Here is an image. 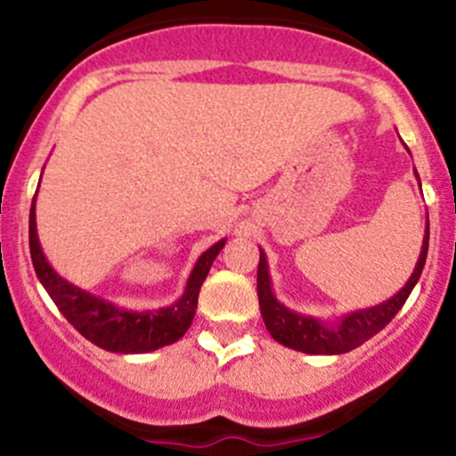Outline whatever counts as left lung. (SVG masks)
<instances>
[{
  "label": "left lung",
  "mask_w": 456,
  "mask_h": 456,
  "mask_svg": "<svg viewBox=\"0 0 456 456\" xmlns=\"http://www.w3.org/2000/svg\"><path fill=\"white\" fill-rule=\"evenodd\" d=\"M415 176L419 181V174L415 169ZM421 187V183H419ZM428 240H430V223L426 218V236L421 242V254L417 260L415 271L411 273L408 282L388 297L386 302L369 309L353 311V314H344L339 320L326 322L320 317L302 315L284 306L278 297L273 296L269 278V265H266L265 251L260 249V262H257V300H260V314L265 320L266 330L275 342L282 346L293 348V351L309 353V355H339V353H348L353 348L362 346L366 339L379 333L395 315L399 314L403 305H406L408 296L415 289L417 280L421 278L424 271L426 256H428Z\"/></svg>",
  "instance_id": "1"
}]
</instances>
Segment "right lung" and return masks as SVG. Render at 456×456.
Masks as SVG:
<instances>
[{"instance_id":"obj_1","label":"right lung","mask_w":456,"mask_h":456,"mask_svg":"<svg viewBox=\"0 0 456 456\" xmlns=\"http://www.w3.org/2000/svg\"><path fill=\"white\" fill-rule=\"evenodd\" d=\"M35 199L30 207V223H28V240H30V257L35 273L48 296L53 297L54 305L59 306L63 317L90 339L99 348L110 353H123V355H134V353H150L156 348L169 346V344L178 342L187 329L191 326V320L196 315V306H199V293L202 282H205L207 273H209L211 265H214L216 256L224 247L227 238L211 245L209 249L196 260L194 269H191L190 278H187L185 291L163 309H150V311H130L123 306L114 305V302L103 300L99 296L84 291V289L75 287L68 282L66 278L57 273L45 260L44 251H41L39 236H37V218H35Z\"/></svg>"}]
</instances>
